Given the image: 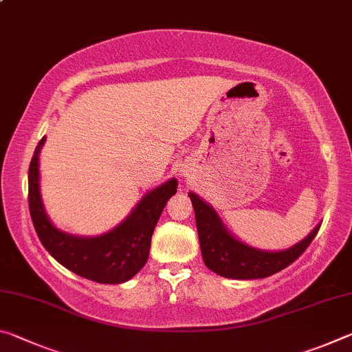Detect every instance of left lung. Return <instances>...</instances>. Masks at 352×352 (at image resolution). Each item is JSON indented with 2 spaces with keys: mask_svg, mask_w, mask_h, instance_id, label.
Masks as SVG:
<instances>
[{
  "mask_svg": "<svg viewBox=\"0 0 352 352\" xmlns=\"http://www.w3.org/2000/svg\"><path fill=\"white\" fill-rule=\"evenodd\" d=\"M189 197L195 211L204 262L208 269L223 278L258 279L275 275L306 252L320 230L318 225L305 241L284 252H262L234 239L225 230L216 211L199 195L190 192Z\"/></svg>",
  "mask_w": 352,
  "mask_h": 352,
  "instance_id": "1",
  "label": "left lung"
}]
</instances>
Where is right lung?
Here are the masks:
<instances>
[{
    "instance_id": "right-lung-1",
    "label": "right lung",
    "mask_w": 352,
    "mask_h": 352,
    "mask_svg": "<svg viewBox=\"0 0 352 352\" xmlns=\"http://www.w3.org/2000/svg\"><path fill=\"white\" fill-rule=\"evenodd\" d=\"M41 138L29 164V212L43 247L76 275L100 284H121L138 273L148 258L155 226L168 200L177 192V180L166 182L146 194L132 214L109 233L77 237L58 231L47 219L38 189Z\"/></svg>"
}]
</instances>
